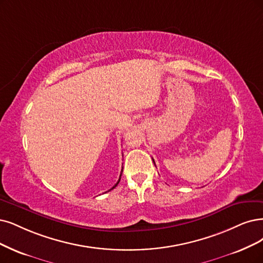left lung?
<instances>
[{
  "instance_id": "1",
  "label": "left lung",
  "mask_w": 263,
  "mask_h": 263,
  "mask_svg": "<svg viewBox=\"0 0 263 263\" xmlns=\"http://www.w3.org/2000/svg\"><path fill=\"white\" fill-rule=\"evenodd\" d=\"M153 161H154V159H153ZM154 163H155V161H154ZM155 166H156V164H155Z\"/></svg>"
}]
</instances>
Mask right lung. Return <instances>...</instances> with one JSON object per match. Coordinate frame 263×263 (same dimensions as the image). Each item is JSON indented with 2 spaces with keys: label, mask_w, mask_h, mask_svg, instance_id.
<instances>
[{
  "label": "right lung",
  "mask_w": 263,
  "mask_h": 263,
  "mask_svg": "<svg viewBox=\"0 0 263 263\" xmlns=\"http://www.w3.org/2000/svg\"><path fill=\"white\" fill-rule=\"evenodd\" d=\"M121 174H122V170H121V173H120V178H121ZM120 178H119V180H118V182H117V183H116V184H115V185H114V186H112V187H111V189H110V190H109V191H111V190H114V189H115V187H116V186H117V185H118V183H119V181H120Z\"/></svg>",
  "instance_id": "1"
}]
</instances>
